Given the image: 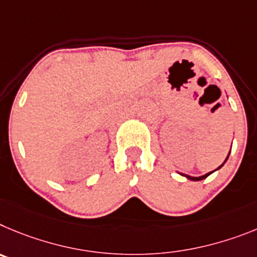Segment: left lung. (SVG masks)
I'll use <instances>...</instances> for the list:
<instances>
[{"instance_id": "left-lung-1", "label": "left lung", "mask_w": 257, "mask_h": 257, "mask_svg": "<svg viewBox=\"0 0 257 257\" xmlns=\"http://www.w3.org/2000/svg\"><path fill=\"white\" fill-rule=\"evenodd\" d=\"M229 154H230V151H229ZM229 154H228V156H226V159L225 160H224V163L221 164L220 166H219L218 169H215V170H212V172H210V173H207V174H203V175H201V177H191V175H187V174H182V173H180V175H183V177H186L187 179H189V180H193V182H197V180H202V179H205V178H207L209 177L210 174H212V173L214 172H216V170H219V169L221 168V166L224 165V164L226 163V160H228V157H229Z\"/></svg>"}]
</instances>
